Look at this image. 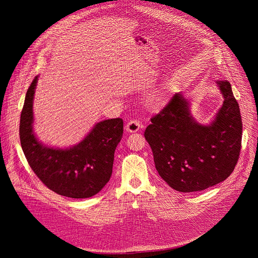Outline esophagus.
<instances>
[{"mask_svg": "<svg viewBox=\"0 0 258 258\" xmlns=\"http://www.w3.org/2000/svg\"><path fill=\"white\" fill-rule=\"evenodd\" d=\"M141 128V123L139 120H131L130 122H127V124L125 125V130L128 133H136Z\"/></svg>", "mask_w": 258, "mask_h": 258, "instance_id": "1", "label": "esophagus"}]
</instances>
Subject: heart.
<instances>
[{"mask_svg": "<svg viewBox=\"0 0 258 258\" xmlns=\"http://www.w3.org/2000/svg\"><path fill=\"white\" fill-rule=\"evenodd\" d=\"M153 101H154V103L156 105L163 104L165 102V96H164V95H162V94H157V95H155V96H154Z\"/></svg>", "mask_w": 258, "mask_h": 258, "instance_id": "1", "label": "heart"}]
</instances>
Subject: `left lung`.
I'll return each mask as SVG.
<instances>
[{"mask_svg": "<svg viewBox=\"0 0 258 258\" xmlns=\"http://www.w3.org/2000/svg\"><path fill=\"white\" fill-rule=\"evenodd\" d=\"M216 84L224 102L211 124L198 123L189 101L175 93L144 132L160 177L180 192L201 191L223 182L238 161L242 133L239 106L229 81Z\"/></svg>", "mask_w": 258, "mask_h": 258, "instance_id": "1", "label": "left lung"}]
</instances>
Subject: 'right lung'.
<instances>
[{"label": "right lung", "mask_w": 258, "mask_h": 258, "mask_svg": "<svg viewBox=\"0 0 258 258\" xmlns=\"http://www.w3.org/2000/svg\"><path fill=\"white\" fill-rule=\"evenodd\" d=\"M35 76L21 113L20 140L31 169L52 191L57 195L86 199L98 194L110 181L115 150L123 134V120L98 122L77 145L61 150L40 143L33 133V96Z\"/></svg>", "instance_id": "obj_1"}]
</instances>
